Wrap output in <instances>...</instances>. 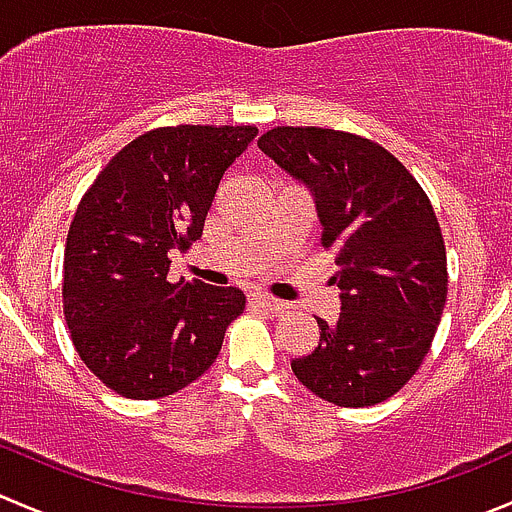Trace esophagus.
Returning <instances> with one entry per match:
<instances>
[{"label": "esophagus", "instance_id": "34e87169", "mask_svg": "<svg viewBox=\"0 0 512 512\" xmlns=\"http://www.w3.org/2000/svg\"><path fill=\"white\" fill-rule=\"evenodd\" d=\"M250 305H255V307H265V310H270V312H280L282 307H285V302L277 300V297L260 295V292H257V295H250Z\"/></svg>", "mask_w": 512, "mask_h": 512}]
</instances>
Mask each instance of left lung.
<instances>
[{
	"instance_id": "left-lung-1",
	"label": "left lung",
	"mask_w": 512,
	"mask_h": 512,
	"mask_svg": "<svg viewBox=\"0 0 512 512\" xmlns=\"http://www.w3.org/2000/svg\"><path fill=\"white\" fill-rule=\"evenodd\" d=\"M257 147L315 195L322 247L340 265L337 322L292 360L317 398L367 408L418 372L448 300V257L433 205L385 147L325 127H275Z\"/></svg>"
}]
</instances>
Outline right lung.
Masks as SVG:
<instances>
[{
    "label": "right lung",
    "instance_id": "obj_1",
    "mask_svg": "<svg viewBox=\"0 0 512 512\" xmlns=\"http://www.w3.org/2000/svg\"><path fill=\"white\" fill-rule=\"evenodd\" d=\"M252 124H177L145 132L107 162L67 232L62 307L74 350L99 382L130 400L187 388L220 355L245 295L167 280L170 252L200 240L227 167Z\"/></svg>",
    "mask_w": 512,
    "mask_h": 512
}]
</instances>
